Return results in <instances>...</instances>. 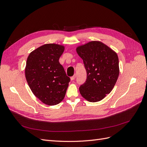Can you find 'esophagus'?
<instances>
[{"label":"esophagus","instance_id":"1","mask_svg":"<svg viewBox=\"0 0 147 147\" xmlns=\"http://www.w3.org/2000/svg\"><path fill=\"white\" fill-rule=\"evenodd\" d=\"M76 77H77L76 75H74L73 77H72L70 78V80H72H72H74L75 79V78H76Z\"/></svg>","mask_w":147,"mask_h":147}]
</instances>
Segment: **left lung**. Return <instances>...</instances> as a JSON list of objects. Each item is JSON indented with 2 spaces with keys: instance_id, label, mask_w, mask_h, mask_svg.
Instances as JSON below:
<instances>
[{
  "instance_id": "left-lung-1",
  "label": "left lung",
  "mask_w": 147,
  "mask_h": 147,
  "mask_svg": "<svg viewBox=\"0 0 147 147\" xmlns=\"http://www.w3.org/2000/svg\"><path fill=\"white\" fill-rule=\"evenodd\" d=\"M76 51L87 73L86 80L80 87V92L89 102H99L112 91L118 78L117 53L100 41L89 42L77 47Z\"/></svg>"
}]
</instances>
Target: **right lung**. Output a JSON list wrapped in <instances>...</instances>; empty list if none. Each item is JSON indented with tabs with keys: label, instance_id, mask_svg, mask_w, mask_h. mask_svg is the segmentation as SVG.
<instances>
[{
	"label": "right lung",
	"instance_id": "add662e5",
	"mask_svg": "<svg viewBox=\"0 0 147 147\" xmlns=\"http://www.w3.org/2000/svg\"><path fill=\"white\" fill-rule=\"evenodd\" d=\"M65 47L48 43L31 52L26 61L25 76L33 94L48 105L64 98L70 79L59 62Z\"/></svg>",
	"mask_w": 147,
	"mask_h": 147
}]
</instances>
